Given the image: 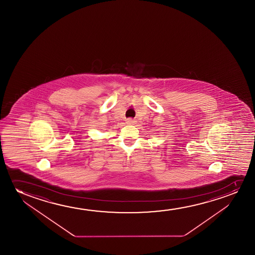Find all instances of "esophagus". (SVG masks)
Wrapping results in <instances>:
<instances>
[{"label":"esophagus","instance_id":"34e87169","mask_svg":"<svg viewBox=\"0 0 255 255\" xmlns=\"http://www.w3.org/2000/svg\"><path fill=\"white\" fill-rule=\"evenodd\" d=\"M126 123H127L128 125H133V124L135 123V120L132 119H126Z\"/></svg>","mask_w":255,"mask_h":255}]
</instances>
